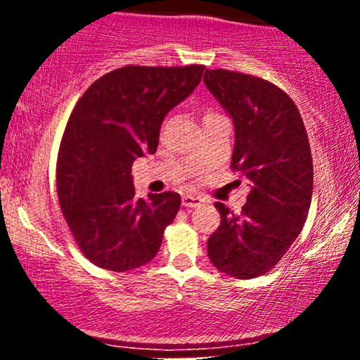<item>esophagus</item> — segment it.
<instances>
[{
  "label": "esophagus",
  "instance_id": "1",
  "mask_svg": "<svg viewBox=\"0 0 360 360\" xmlns=\"http://www.w3.org/2000/svg\"><path fill=\"white\" fill-rule=\"evenodd\" d=\"M201 203H203V200H201L200 196H194V194H184L183 196L184 208H196V206H200Z\"/></svg>",
  "mask_w": 360,
  "mask_h": 360
}]
</instances>
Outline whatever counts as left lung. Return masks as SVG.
I'll use <instances>...</instances> for the list:
<instances>
[{
  "label": "left lung",
  "mask_w": 360,
  "mask_h": 360,
  "mask_svg": "<svg viewBox=\"0 0 360 360\" xmlns=\"http://www.w3.org/2000/svg\"><path fill=\"white\" fill-rule=\"evenodd\" d=\"M203 81L233 120L232 169L250 183L240 214L214 203L221 221L208 238V257L233 278H257L307 221L313 193L307 128L295 101L269 81L226 69H206Z\"/></svg>",
  "instance_id": "1"
}]
</instances>
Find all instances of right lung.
<instances>
[{"instance_id": "right-lung-1", "label": "right lung", "mask_w": 360, "mask_h": 360, "mask_svg": "<svg viewBox=\"0 0 360 360\" xmlns=\"http://www.w3.org/2000/svg\"><path fill=\"white\" fill-rule=\"evenodd\" d=\"M205 65H125L96 79L74 106L57 155L62 214L84 257L125 272L150 262L181 196H135L131 164L154 154L169 110L200 84Z\"/></svg>"}]
</instances>
